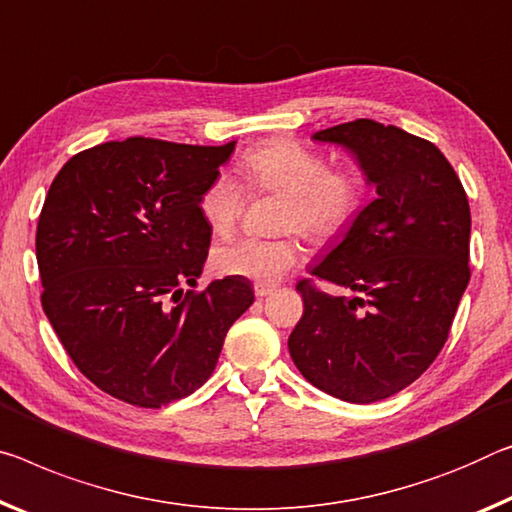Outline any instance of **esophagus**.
Listing matches in <instances>:
<instances>
[{"instance_id":"esophagus-1","label":"esophagus","mask_w":512,"mask_h":512,"mask_svg":"<svg viewBox=\"0 0 512 512\" xmlns=\"http://www.w3.org/2000/svg\"><path fill=\"white\" fill-rule=\"evenodd\" d=\"M273 291H275V285H264V282H257V285H255V296H257V298L271 296Z\"/></svg>"}]
</instances>
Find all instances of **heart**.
I'll return each mask as SVG.
<instances>
[{
    "mask_svg": "<svg viewBox=\"0 0 512 512\" xmlns=\"http://www.w3.org/2000/svg\"><path fill=\"white\" fill-rule=\"evenodd\" d=\"M241 170L250 189L282 198L280 230H294L319 246L342 237L360 214V177L348 170H328V161L303 143L266 141L243 154ZM241 209V186L225 173L216 175L200 196V214L216 234L230 232ZM298 259L300 246L291 237H234L214 248L212 266L221 275L273 285L294 269Z\"/></svg>",
    "mask_w": 512,
    "mask_h": 512,
    "instance_id": "1",
    "label": "heart"
}]
</instances>
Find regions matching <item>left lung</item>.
Segmentation results:
<instances>
[{"instance_id": "left-lung-1", "label": "left lung", "mask_w": 512, "mask_h": 512, "mask_svg": "<svg viewBox=\"0 0 512 512\" xmlns=\"http://www.w3.org/2000/svg\"><path fill=\"white\" fill-rule=\"evenodd\" d=\"M312 139L351 152L376 198L307 266L348 296L298 282L289 355L321 392L373 403L415 383L449 337L469 285V202L444 154L399 127L362 118Z\"/></svg>"}]
</instances>
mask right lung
Returning a JSON list of instances; mask_svg holds the SVG:
<instances>
[{
	"mask_svg": "<svg viewBox=\"0 0 512 512\" xmlns=\"http://www.w3.org/2000/svg\"><path fill=\"white\" fill-rule=\"evenodd\" d=\"M232 152L109 141L75 154L47 191L36 230L43 310L77 369L120 401L161 408L196 392L253 305L246 278L184 289L212 241L200 196Z\"/></svg>",
	"mask_w": 512,
	"mask_h": 512,
	"instance_id": "1",
	"label": "right lung"
}]
</instances>
